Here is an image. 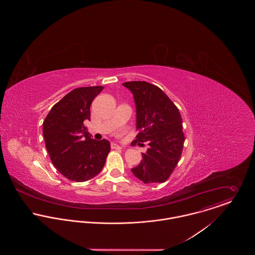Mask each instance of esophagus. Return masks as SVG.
Segmentation results:
<instances>
[{
  "instance_id": "obj_1",
  "label": "esophagus",
  "mask_w": 255,
  "mask_h": 255,
  "mask_svg": "<svg viewBox=\"0 0 255 255\" xmlns=\"http://www.w3.org/2000/svg\"><path fill=\"white\" fill-rule=\"evenodd\" d=\"M111 148H112V149H122L123 147L118 145L117 143H112V144H111Z\"/></svg>"
}]
</instances>
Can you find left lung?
Listing matches in <instances>:
<instances>
[{
    "mask_svg": "<svg viewBox=\"0 0 255 255\" xmlns=\"http://www.w3.org/2000/svg\"><path fill=\"white\" fill-rule=\"evenodd\" d=\"M136 105L135 142H148L140 164L132 174L144 183L166 182L182 156L184 143L180 111L158 86L146 81L123 83Z\"/></svg>",
    "mask_w": 255,
    "mask_h": 255,
    "instance_id": "left-lung-1",
    "label": "left lung"
}]
</instances>
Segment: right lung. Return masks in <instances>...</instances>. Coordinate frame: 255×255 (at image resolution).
<instances>
[{
  "label": "right lung",
  "instance_id": "obj_1",
  "mask_svg": "<svg viewBox=\"0 0 255 255\" xmlns=\"http://www.w3.org/2000/svg\"><path fill=\"white\" fill-rule=\"evenodd\" d=\"M103 86L79 87L56 103L43 122L46 149L56 169L73 182H85L98 175L110 152L106 139L90 137L86 120L90 105Z\"/></svg>",
  "mask_w": 255,
  "mask_h": 255
}]
</instances>
